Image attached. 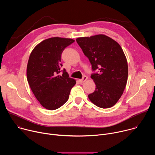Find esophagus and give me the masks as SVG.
Masks as SVG:
<instances>
[{
	"mask_svg": "<svg viewBox=\"0 0 155 155\" xmlns=\"http://www.w3.org/2000/svg\"><path fill=\"white\" fill-rule=\"evenodd\" d=\"M87 79V77L86 76H84L82 79L79 80V81H80V83H83V82H84Z\"/></svg>",
	"mask_w": 155,
	"mask_h": 155,
	"instance_id": "esophagus-1",
	"label": "esophagus"
}]
</instances>
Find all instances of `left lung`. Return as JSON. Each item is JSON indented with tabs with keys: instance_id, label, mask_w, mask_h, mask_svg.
<instances>
[{
	"instance_id": "8db88e82",
	"label": "left lung",
	"mask_w": 155,
	"mask_h": 155,
	"mask_svg": "<svg viewBox=\"0 0 155 155\" xmlns=\"http://www.w3.org/2000/svg\"><path fill=\"white\" fill-rule=\"evenodd\" d=\"M76 40L89 59L93 71H98L91 75L96 90L88 98L100 108L113 107L122 96L127 80L128 66L123 49L116 41L103 34Z\"/></svg>"
}]
</instances>
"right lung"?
<instances>
[{
	"mask_svg": "<svg viewBox=\"0 0 155 155\" xmlns=\"http://www.w3.org/2000/svg\"><path fill=\"white\" fill-rule=\"evenodd\" d=\"M75 41L72 38L51 37L44 40L32 51L27 65V79L40 104L54 110L69 99L76 81L65 71L61 72V54Z\"/></svg>",
	"mask_w": 155,
	"mask_h": 155,
	"instance_id": "right-lung-1",
	"label": "right lung"
}]
</instances>
